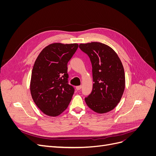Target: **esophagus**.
<instances>
[{"label": "esophagus", "mask_w": 156, "mask_h": 156, "mask_svg": "<svg viewBox=\"0 0 156 156\" xmlns=\"http://www.w3.org/2000/svg\"><path fill=\"white\" fill-rule=\"evenodd\" d=\"M81 88H82L81 86H77V87H76V89L77 90H80L81 89Z\"/></svg>", "instance_id": "34e87169"}]
</instances>
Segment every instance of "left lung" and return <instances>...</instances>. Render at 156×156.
Here are the masks:
<instances>
[{"mask_svg":"<svg viewBox=\"0 0 156 156\" xmlns=\"http://www.w3.org/2000/svg\"><path fill=\"white\" fill-rule=\"evenodd\" d=\"M92 66V91L84 98L87 105L98 113L115 108L125 88V73L119 56L109 46L100 42L81 44Z\"/></svg>","mask_w":156,"mask_h":156,"instance_id":"1","label":"left lung"}]
</instances>
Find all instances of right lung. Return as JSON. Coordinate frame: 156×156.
Wrapping results in <instances>:
<instances>
[{
	"label": "right lung",
	"mask_w": 156,
	"mask_h": 156,
	"mask_svg": "<svg viewBox=\"0 0 156 156\" xmlns=\"http://www.w3.org/2000/svg\"><path fill=\"white\" fill-rule=\"evenodd\" d=\"M77 44L49 45L41 51L33 66L30 93L44 114L56 116L66 109L75 89L68 84V62L78 48Z\"/></svg>",
	"instance_id": "obj_1"
}]
</instances>
